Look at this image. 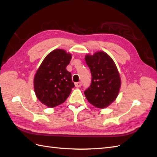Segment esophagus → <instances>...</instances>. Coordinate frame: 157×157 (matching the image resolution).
<instances>
[{
	"label": "esophagus",
	"mask_w": 157,
	"mask_h": 157,
	"mask_svg": "<svg viewBox=\"0 0 157 157\" xmlns=\"http://www.w3.org/2000/svg\"><path fill=\"white\" fill-rule=\"evenodd\" d=\"M75 87L78 88V87H80V86H82V83L80 82H76L75 84Z\"/></svg>",
	"instance_id": "34e87169"
}]
</instances>
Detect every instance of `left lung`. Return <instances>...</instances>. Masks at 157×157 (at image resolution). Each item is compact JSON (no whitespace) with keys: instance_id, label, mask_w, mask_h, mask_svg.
<instances>
[{"instance_id":"obj_1","label":"left lung","mask_w":157,"mask_h":157,"mask_svg":"<svg viewBox=\"0 0 157 157\" xmlns=\"http://www.w3.org/2000/svg\"><path fill=\"white\" fill-rule=\"evenodd\" d=\"M85 61L92 75L91 84L84 92L85 96L97 108L107 107L115 100L121 84L116 65L111 57L103 52L86 55Z\"/></svg>"}]
</instances>
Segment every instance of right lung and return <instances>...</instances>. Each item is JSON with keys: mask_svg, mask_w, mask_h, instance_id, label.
I'll list each match as a JSON object with an SVG mask.
<instances>
[{"mask_svg": "<svg viewBox=\"0 0 157 157\" xmlns=\"http://www.w3.org/2000/svg\"><path fill=\"white\" fill-rule=\"evenodd\" d=\"M72 56L61 49L51 52L42 61L34 78L36 98L48 107L63 103L75 84L66 69Z\"/></svg>", "mask_w": 157, "mask_h": 157, "instance_id": "right-lung-1", "label": "right lung"}]
</instances>
